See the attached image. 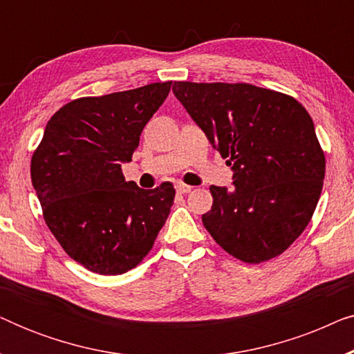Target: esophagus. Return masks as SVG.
<instances>
[{"instance_id": "1", "label": "esophagus", "mask_w": 354, "mask_h": 354, "mask_svg": "<svg viewBox=\"0 0 354 354\" xmlns=\"http://www.w3.org/2000/svg\"><path fill=\"white\" fill-rule=\"evenodd\" d=\"M176 190H177V193H180V195H187V193H190L193 190V187L185 185V183H177Z\"/></svg>"}]
</instances>
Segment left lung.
<instances>
[{
	"instance_id": "8db88e82",
	"label": "left lung",
	"mask_w": 354,
	"mask_h": 354,
	"mask_svg": "<svg viewBox=\"0 0 354 354\" xmlns=\"http://www.w3.org/2000/svg\"><path fill=\"white\" fill-rule=\"evenodd\" d=\"M172 91L234 169L232 190L209 187L203 225L243 263L282 254L311 221L326 176L311 115L293 96L250 84L174 82Z\"/></svg>"
}]
</instances>
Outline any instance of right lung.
Instances as JSON below:
<instances>
[{
	"label": "right lung",
	"mask_w": 354,
	"mask_h": 354,
	"mask_svg": "<svg viewBox=\"0 0 354 354\" xmlns=\"http://www.w3.org/2000/svg\"><path fill=\"white\" fill-rule=\"evenodd\" d=\"M171 85L71 101L48 120L33 151L32 185L48 229L91 272L119 275L138 266L171 212V182L143 190L122 176Z\"/></svg>",
	"instance_id": "1"
}]
</instances>
